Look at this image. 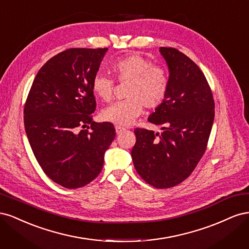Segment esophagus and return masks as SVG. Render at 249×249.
Returning <instances> with one entry per match:
<instances>
[{
	"label": "esophagus",
	"instance_id": "1",
	"mask_svg": "<svg viewBox=\"0 0 249 249\" xmlns=\"http://www.w3.org/2000/svg\"><path fill=\"white\" fill-rule=\"evenodd\" d=\"M124 131H125V129H124V127H123V126H119V125H116V126H115V132H116L117 135L122 134V133L124 132Z\"/></svg>",
	"mask_w": 249,
	"mask_h": 249
}]
</instances>
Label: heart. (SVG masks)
Listing matches in <instances>:
<instances>
[{"label":"heart","instance_id":"1","mask_svg":"<svg viewBox=\"0 0 249 249\" xmlns=\"http://www.w3.org/2000/svg\"><path fill=\"white\" fill-rule=\"evenodd\" d=\"M111 71L120 83H127L126 100L105 108L101 116L105 122L117 125H130L141 115L143 107L156 109L164 102L168 91L167 72L160 65L139 54H131L118 59ZM92 91L103 102L109 103L114 95V81L97 73L92 80Z\"/></svg>","mask_w":249,"mask_h":249}]
</instances>
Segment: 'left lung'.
<instances>
[{"instance_id":"1","label":"left lung","mask_w":249,"mask_h":249,"mask_svg":"<svg viewBox=\"0 0 249 249\" xmlns=\"http://www.w3.org/2000/svg\"><path fill=\"white\" fill-rule=\"evenodd\" d=\"M167 64L168 91L148 117L161 133L136 129L132 159L138 175L160 189L182 183L205 154L215 116L213 94L205 74L190 58L160 48Z\"/></svg>"}]
</instances>
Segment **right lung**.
Instances as JSON below:
<instances>
[{
	"instance_id": "right-lung-1",
	"label": "right lung",
	"mask_w": 249,
	"mask_h": 249,
	"mask_svg": "<svg viewBox=\"0 0 249 249\" xmlns=\"http://www.w3.org/2000/svg\"><path fill=\"white\" fill-rule=\"evenodd\" d=\"M107 51L71 49L51 58L37 72L25 105L26 134L36 160L67 189L84 187L100 175L115 138L111 123L92 120V80Z\"/></svg>"
}]
</instances>
